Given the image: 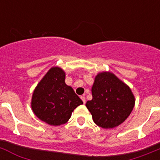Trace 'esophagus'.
<instances>
[{
	"instance_id": "esophagus-1",
	"label": "esophagus",
	"mask_w": 160,
	"mask_h": 160,
	"mask_svg": "<svg viewBox=\"0 0 160 160\" xmlns=\"http://www.w3.org/2000/svg\"><path fill=\"white\" fill-rule=\"evenodd\" d=\"M80 98H81V100L83 101V102H84V104L86 103V99H85V97L84 96H80Z\"/></svg>"
}]
</instances>
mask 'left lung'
<instances>
[{
	"instance_id": "left-lung-1",
	"label": "left lung",
	"mask_w": 160,
	"mask_h": 160,
	"mask_svg": "<svg viewBox=\"0 0 160 160\" xmlns=\"http://www.w3.org/2000/svg\"><path fill=\"white\" fill-rule=\"evenodd\" d=\"M92 99L86 107L100 127L113 128L124 122L134 106V97L128 86L111 72L96 76L92 88Z\"/></svg>"
}]
</instances>
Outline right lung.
<instances>
[{
  "label": "right lung",
  "mask_w": 160,
  "mask_h": 160,
  "mask_svg": "<svg viewBox=\"0 0 160 160\" xmlns=\"http://www.w3.org/2000/svg\"><path fill=\"white\" fill-rule=\"evenodd\" d=\"M83 104L72 87L65 84V73L51 68L39 82L32 97L31 106L40 120L51 126L66 123L76 107Z\"/></svg>",
  "instance_id": "right-lung-1"
}]
</instances>
